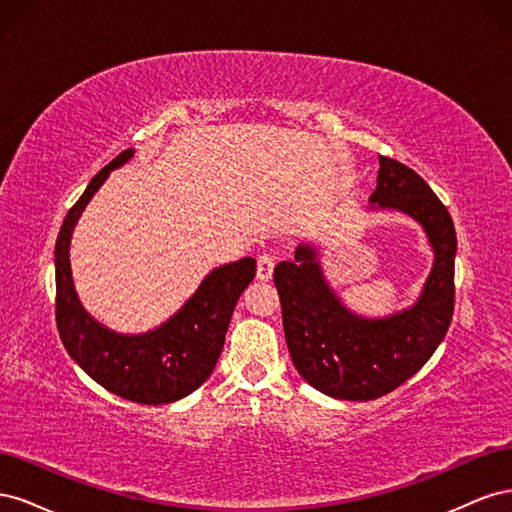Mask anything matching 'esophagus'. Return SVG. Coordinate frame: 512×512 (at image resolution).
Wrapping results in <instances>:
<instances>
[{
	"instance_id": "esophagus-1",
	"label": "esophagus",
	"mask_w": 512,
	"mask_h": 512,
	"mask_svg": "<svg viewBox=\"0 0 512 512\" xmlns=\"http://www.w3.org/2000/svg\"><path fill=\"white\" fill-rule=\"evenodd\" d=\"M273 267H275V262H273L271 256H267V254L258 256V262H256V277H258V280L269 282L271 275H273Z\"/></svg>"
}]
</instances>
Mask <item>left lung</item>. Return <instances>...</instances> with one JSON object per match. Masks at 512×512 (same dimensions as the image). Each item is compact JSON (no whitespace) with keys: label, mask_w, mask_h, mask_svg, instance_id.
Wrapping results in <instances>:
<instances>
[{"label":"left lung","mask_w":512,"mask_h":512,"mask_svg":"<svg viewBox=\"0 0 512 512\" xmlns=\"http://www.w3.org/2000/svg\"><path fill=\"white\" fill-rule=\"evenodd\" d=\"M369 203L406 213L427 232L433 269L412 307L386 318L350 312L324 280L316 247L307 243L273 273L294 367L320 393L346 401L378 399L412 378L440 346L455 309V226L423 177L380 156Z\"/></svg>","instance_id":"obj_1"}]
</instances>
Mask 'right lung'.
I'll list each match as a JSON object with an SVG mask.
<instances>
[{
    "label": "right lung",
    "instance_id": "obj_1",
    "mask_svg": "<svg viewBox=\"0 0 512 512\" xmlns=\"http://www.w3.org/2000/svg\"><path fill=\"white\" fill-rule=\"evenodd\" d=\"M132 156L134 151L126 149L106 164L61 224L55 243V320L61 342L87 376L134 404L160 406L190 395L211 376L224 348L230 316L256 275V260L247 256L213 269L188 303L149 333L121 335L91 318L72 284V230L111 170Z\"/></svg>",
    "mask_w": 512,
    "mask_h": 512
}]
</instances>
